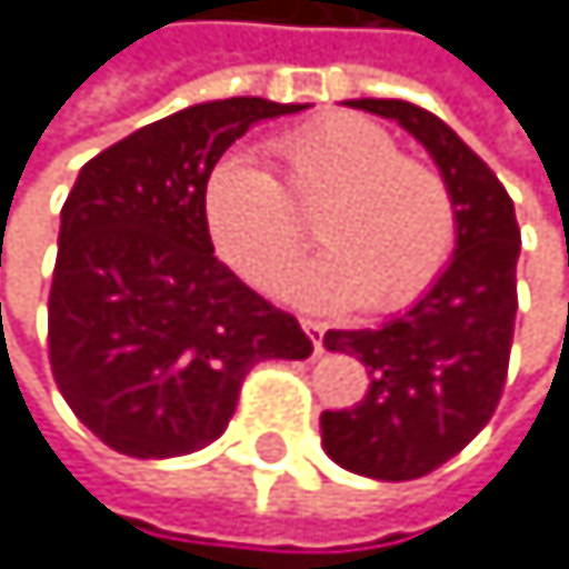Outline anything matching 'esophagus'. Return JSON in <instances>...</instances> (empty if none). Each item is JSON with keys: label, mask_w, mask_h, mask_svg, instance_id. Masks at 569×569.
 Returning a JSON list of instances; mask_svg holds the SVG:
<instances>
[{"label": "esophagus", "mask_w": 569, "mask_h": 569, "mask_svg": "<svg viewBox=\"0 0 569 569\" xmlns=\"http://www.w3.org/2000/svg\"><path fill=\"white\" fill-rule=\"evenodd\" d=\"M305 332H308V340L315 343V350H322V340H326V326L322 322H315V318H305Z\"/></svg>", "instance_id": "1"}]
</instances>
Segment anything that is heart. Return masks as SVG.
Instances as JSON below:
<instances>
[{"mask_svg":"<svg viewBox=\"0 0 569 569\" xmlns=\"http://www.w3.org/2000/svg\"><path fill=\"white\" fill-rule=\"evenodd\" d=\"M276 180L243 154L208 169L201 219L216 254L254 290H279L315 237L326 254L293 279L311 308L400 311L432 287L457 243V208L439 169L400 154L361 116H326L269 144Z\"/></svg>","mask_w":569,"mask_h":569,"instance_id":"heart-1","label":"heart"}]
</instances>
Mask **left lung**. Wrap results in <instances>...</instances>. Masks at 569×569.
I'll use <instances>...</instances> for the list:
<instances>
[{"mask_svg":"<svg viewBox=\"0 0 569 569\" xmlns=\"http://www.w3.org/2000/svg\"><path fill=\"white\" fill-rule=\"evenodd\" d=\"M350 109L397 119L436 159L457 208V251L415 308L375 329H329L326 347L357 357L368 392L322 410L326 453L353 475L410 481L471 442L507 386L520 229L496 172L421 106L353 98Z\"/></svg>","mask_w":569,"mask_h":569,"instance_id":"1","label":"left lung"}]
</instances>
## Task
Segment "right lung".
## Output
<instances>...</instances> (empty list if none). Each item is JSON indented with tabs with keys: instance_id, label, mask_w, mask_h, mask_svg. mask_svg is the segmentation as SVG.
Here are the masks:
<instances>
[{
	"instance_id": "1",
	"label": "right lung",
	"mask_w": 569,
	"mask_h": 569,
	"mask_svg": "<svg viewBox=\"0 0 569 569\" xmlns=\"http://www.w3.org/2000/svg\"><path fill=\"white\" fill-rule=\"evenodd\" d=\"M308 106L222 98L133 130L80 169L62 204L49 361L62 400L116 453L204 450L258 361H305L311 340L216 258L201 187L261 119Z\"/></svg>"
}]
</instances>
